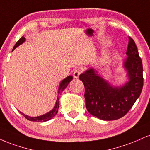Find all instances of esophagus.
<instances>
[{
    "mask_svg": "<svg viewBox=\"0 0 150 150\" xmlns=\"http://www.w3.org/2000/svg\"><path fill=\"white\" fill-rule=\"evenodd\" d=\"M81 73H82V70L80 69V68H77L73 71V77L74 78H78L79 75H80Z\"/></svg>",
    "mask_w": 150,
    "mask_h": 150,
    "instance_id": "34e87169",
    "label": "esophagus"
}]
</instances>
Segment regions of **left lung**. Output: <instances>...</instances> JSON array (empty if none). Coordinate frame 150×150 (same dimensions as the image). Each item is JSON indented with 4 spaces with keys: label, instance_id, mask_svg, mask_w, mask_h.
<instances>
[{
    "label": "left lung",
    "instance_id": "1",
    "mask_svg": "<svg viewBox=\"0 0 150 150\" xmlns=\"http://www.w3.org/2000/svg\"><path fill=\"white\" fill-rule=\"evenodd\" d=\"M126 54L128 56L124 66L130 80L123 87L113 88L93 69L87 70L79 77L85 86L86 108L90 114L99 119H119L130 111L140 97L143 87L142 63L131 37H129Z\"/></svg>",
    "mask_w": 150,
    "mask_h": 150
}]
</instances>
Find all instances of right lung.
<instances>
[{"instance_id":"1","label":"right lung","mask_w":150,"mask_h":150,"mask_svg":"<svg viewBox=\"0 0 150 150\" xmlns=\"http://www.w3.org/2000/svg\"><path fill=\"white\" fill-rule=\"evenodd\" d=\"M25 41V38L24 37H22L20 38V39L18 40V42L15 44V45L14 46V47H13V49L14 50L15 48L17 47V46H18L20 44H21L23 43ZM73 80V77L70 75V76H68L66 78H65L64 80L61 82V85H60V87H59V93L61 92L64 89L65 87L68 86V84H69V82ZM58 107H59V98H57V100H56V105H55L54 108H53L52 110H51V111H49V113H46V114L44 115H42V116H37V117H30V116H27V115L24 114V113H22L21 112H20L21 114L26 119L30 120V121H35V122H44V121H47V120H49L50 119H51V118H53L56 115V113H58Z\"/></svg>"}]
</instances>
